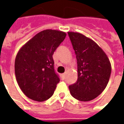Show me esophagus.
Masks as SVG:
<instances>
[{"instance_id": "34e87169", "label": "esophagus", "mask_w": 124, "mask_h": 124, "mask_svg": "<svg viewBox=\"0 0 124 124\" xmlns=\"http://www.w3.org/2000/svg\"><path fill=\"white\" fill-rule=\"evenodd\" d=\"M65 76H66V74H62V75H61V76H62V79H64Z\"/></svg>"}]
</instances>
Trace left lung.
Returning <instances> with one entry per match:
<instances>
[{
    "mask_svg": "<svg viewBox=\"0 0 124 124\" xmlns=\"http://www.w3.org/2000/svg\"><path fill=\"white\" fill-rule=\"evenodd\" d=\"M78 64V79L69 86L71 95L78 100L90 101L106 88L112 66L104 50L82 34L68 32Z\"/></svg>",
    "mask_w": 124,
    "mask_h": 124,
    "instance_id": "8db88e82",
    "label": "left lung"
}]
</instances>
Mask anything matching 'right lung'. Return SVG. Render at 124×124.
<instances>
[{
	"instance_id": "obj_1",
	"label": "right lung",
	"mask_w": 124,
	"mask_h": 124,
	"mask_svg": "<svg viewBox=\"0 0 124 124\" xmlns=\"http://www.w3.org/2000/svg\"><path fill=\"white\" fill-rule=\"evenodd\" d=\"M66 36L62 31L44 30L18 52L15 62L16 81L23 93L31 100L43 101L53 95L60 78L54 71L52 55Z\"/></svg>"
}]
</instances>
